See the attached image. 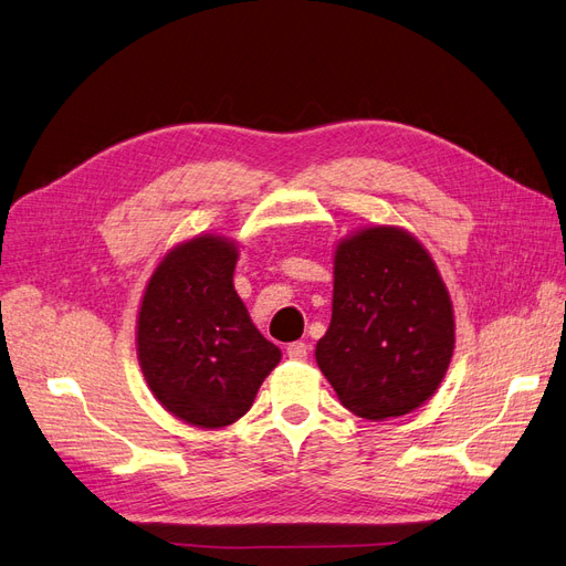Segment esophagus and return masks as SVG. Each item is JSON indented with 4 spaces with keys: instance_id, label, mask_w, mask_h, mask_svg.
I'll return each mask as SVG.
<instances>
[{
    "instance_id": "esophagus-1",
    "label": "esophagus",
    "mask_w": 566,
    "mask_h": 566,
    "mask_svg": "<svg viewBox=\"0 0 566 566\" xmlns=\"http://www.w3.org/2000/svg\"><path fill=\"white\" fill-rule=\"evenodd\" d=\"M306 356H308V346L304 342L287 344V358L290 360H306Z\"/></svg>"
}]
</instances>
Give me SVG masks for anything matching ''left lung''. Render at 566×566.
I'll return each mask as SVG.
<instances>
[{"mask_svg":"<svg viewBox=\"0 0 566 566\" xmlns=\"http://www.w3.org/2000/svg\"><path fill=\"white\" fill-rule=\"evenodd\" d=\"M454 308L423 243L373 224L335 248L333 321L316 363L356 417L386 421L431 398L454 356Z\"/></svg>","mask_w":566,"mask_h":566,"instance_id":"1","label":"left lung"}]
</instances>
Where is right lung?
Masks as SVG:
<instances>
[{
	"label": "right lung",
	"mask_w": 566,
	"mask_h": 566,
	"mask_svg": "<svg viewBox=\"0 0 566 566\" xmlns=\"http://www.w3.org/2000/svg\"><path fill=\"white\" fill-rule=\"evenodd\" d=\"M237 262V241L218 233L170 248L135 323L149 391L166 412L206 431L241 419L281 363V348L262 337L233 290Z\"/></svg>",
	"instance_id": "right-lung-1"
}]
</instances>
